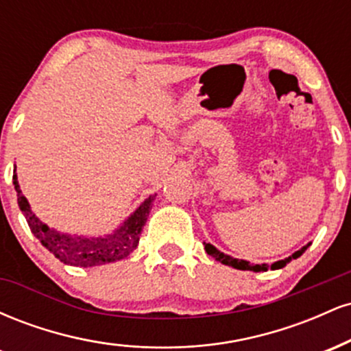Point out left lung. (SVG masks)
Listing matches in <instances>:
<instances>
[{
  "instance_id": "obj_1",
  "label": "left lung",
  "mask_w": 351,
  "mask_h": 351,
  "mask_svg": "<svg viewBox=\"0 0 351 351\" xmlns=\"http://www.w3.org/2000/svg\"><path fill=\"white\" fill-rule=\"evenodd\" d=\"M308 245H305V247H302L300 251H297L295 254H292L291 257H287V259H284V261H277V263H274L272 265H271V269H280V267H284V265H287V263H291L292 259H297V257H300L302 254L305 252V249H307ZM204 249H206V252L209 254V256H213L215 257L216 261H219L221 264H224V265H231V267H234V269H241V271H254V272H261V271H267L269 269V265L267 264H256V265H252V264H249L247 261H239V259H234V257H231V256H228V254H224V252H219L217 251V249L215 247V245H211V244H204Z\"/></svg>"
}]
</instances>
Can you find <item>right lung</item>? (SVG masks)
Listing matches in <instances>:
<instances>
[{
	"instance_id": "right-lung-1",
	"label": "right lung",
	"mask_w": 351,
	"mask_h": 351,
	"mask_svg": "<svg viewBox=\"0 0 351 351\" xmlns=\"http://www.w3.org/2000/svg\"><path fill=\"white\" fill-rule=\"evenodd\" d=\"M14 189L18 191V204L21 208L27 224H29L33 234L41 241V244L47 251L54 254L56 257L64 264L77 265V267H92V265H100L107 263H114L127 257L138 244L142 229L147 223V217L150 215V209L155 196H150L143 201V204L125 221L120 229H117L114 234L106 237H72L67 234L49 229L43 224L31 211L29 203L24 198L21 189L18 184V176H16V168L13 175Z\"/></svg>"
}]
</instances>
